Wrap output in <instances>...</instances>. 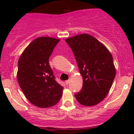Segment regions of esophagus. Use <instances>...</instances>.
I'll use <instances>...</instances> for the list:
<instances>
[{
	"instance_id": "obj_1",
	"label": "esophagus",
	"mask_w": 134,
	"mask_h": 134,
	"mask_svg": "<svg viewBox=\"0 0 134 134\" xmlns=\"http://www.w3.org/2000/svg\"><path fill=\"white\" fill-rule=\"evenodd\" d=\"M66 82V85H68V84H69V83H70V80H66V82Z\"/></svg>"
}]
</instances>
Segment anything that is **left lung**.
Returning a JSON list of instances; mask_svg holds the SVG:
<instances>
[{
	"mask_svg": "<svg viewBox=\"0 0 134 134\" xmlns=\"http://www.w3.org/2000/svg\"><path fill=\"white\" fill-rule=\"evenodd\" d=\"M72 50L80 74L82 88L74 94L84 106H94L109 92L116 74L112 55L94 37L80 34L65 40Z\"/></svg>",
	"mask_w": 134,
	"mask_h": 134,
	"instance_id": "left-lung-1",
	"label": "left lung"
}]
</instances>
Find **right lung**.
<instances>
[{
    "label": "right lung",
    "instance_id": "obj_1",
    "mask_svg": "<svg viewBox=\"0 0 134 134\" xmlns=\"http://www.w3.org/2000/svg\"><path fill=\"white\" fill-rule=\"evenodd\" d=\"M59 39L40 37L25 49L18 61L16 77L25 97L40 108L58 103L63 87L57 82L49 64V58Z\"/></svg>",
    "mask_w": 134,
    "mask_h": 134
}]
</instances>
